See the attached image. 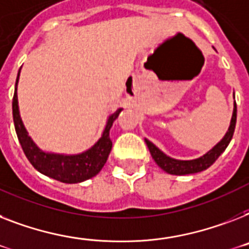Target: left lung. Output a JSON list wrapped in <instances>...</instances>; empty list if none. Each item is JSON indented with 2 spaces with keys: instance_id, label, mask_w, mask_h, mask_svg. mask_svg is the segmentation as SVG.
<instances>
[{
  "instance_id": "left-lung-1",
  "label": "left lung",
  "mask_w": 249,
  "mask_h": 249,
  "mask_svg": "<svg viewBox=\"0 0 249 249\" xmlns=\"http://www.w3.org/2000/svg\"><path fill=\"white\" fill-rule=\"evenodd\" d=\"M236 124V104H234V111L233 116H231V121H230V126L226 131L225 137L220 141L217 144L209 151V152L203 155L199 159L191 160V161H181V160H175L171 157L166 156L165 153L161 152L156 145L152 142H149L148 139H144L148 147L151 156L155 160V162L159 165L163 171H166L173 175H188V174H196L201 173V171L206 170L207 167H210L212 163L215 162L216 160L219 159V156L225 151L228 144L230 143L231 138H233L234 129H235Z\"/></svg>"
}]
</instances>
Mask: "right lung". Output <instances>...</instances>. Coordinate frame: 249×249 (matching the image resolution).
<instances>
[{"instance_id": "add662e5", "label": "right lung", "mask_w": 249, "mask_h": 249, "mask_svg": "<svg viewBox=\"0 0 249 249\" xmlns=\"http://www.w3.org/2000/svg\"><path fill=\"white\" fill-rule=\"evenodd\" d=\"M20 72V70H19ZM19 72L15 84V93L13 98V118L15 124V130L19 138L26 159L29 162L37 169L39 173L47 175V177L56 179L58 181L68 184L80 183L87 179L96 177L100 173L101 169L106 163L107 157L110 155L112 148V142L110 139V129L112 123L118 118L123 108H119L111 115L107 120L106 128L100 141L86 152L74 156H65V155H56V153H46L40 151L33 141L28 137L23 121L20 119L19 106H18V94H16V86L19 80Z\"/></svg>"}]
</instances>
